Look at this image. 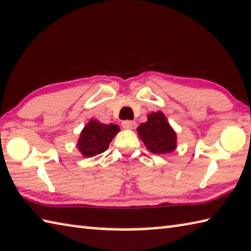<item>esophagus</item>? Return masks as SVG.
I'll use <instances>...</instances> for the list:
<instances>
[{"mask_svg": "<svg viewBox=\"0 0 251 251\" xmlns=\"http://www.w3.org/2000/svg\"><path fill=\"white\" fill-rule=\"evenodd\" d=\"M122 126L126 129H134L136 127V122L134 121H123Z\"/></svg>", "mask_w": 251, "mask_h": 251, "instance_id": "1", "label": "esophagus"}]
</instances>
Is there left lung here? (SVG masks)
Here are the masks:
<instances>
[{"label": "left lung", "mask_w": 251, "mask_h": 251, "mask_svg": "<svg viewBox=\"0 0 251 251\" xmlns=\"http://www.w3.org/2000/svg\"><path fill=\"white\" fill-rule=\"evenodd\" d=\"M138 136L154 154H166L176 147V135L161 111L147 116V122L137 127Z\"/></svg>", "instance_id": "obj_1"}]
</instances>
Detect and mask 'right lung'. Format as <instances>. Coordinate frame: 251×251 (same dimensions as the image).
Instances as JSON below:
<instances>
[{
  "instance_id": "add662e5",
  "label": "right lung",
  "mask_w": 251,
  "mask_h": 251,
  "mask_svg": "<svg viewBox=\"0 0 251 251\" xmlns=\"http://www.w3.org/2000/svg\"><path fill=\"white\" fill-rule=\"evenodd\" d=\"M118 132L117 125L101 124L91 119L82 129L77 146L83 156H95L107 151L109 143Z\"/></svg>"
}]
</instances>
